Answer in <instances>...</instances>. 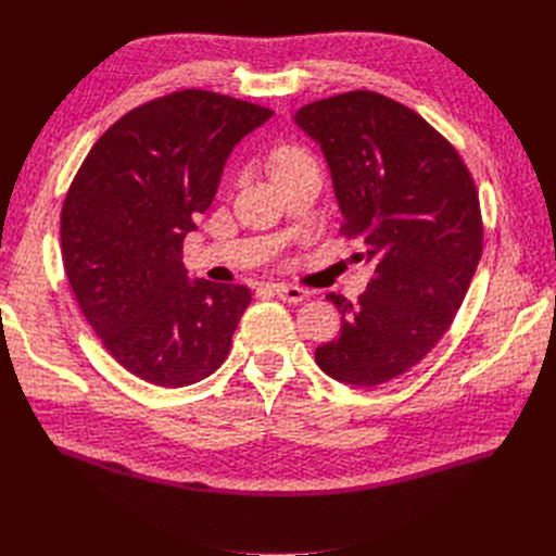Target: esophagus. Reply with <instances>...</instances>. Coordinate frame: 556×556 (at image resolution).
I'll list each match as a JSON object with an SVG mask.
<instances>
[{"mask_svg": "<svg viewBox=\"0 0 556 556\" xmlns=\"http://www.w3.org/2000/svg\"><path fill=\"white\" fill-rule=\"evenodd\" d=\"M274 292H276L282 301H290V304H301V301L308 299V290L299 288V285H288V282L274 285Z\"/></svg>", "mask_w": 556, "mask_h": 556, "instance_id": "obj_1", "label": "esophagus"}]
</instances>
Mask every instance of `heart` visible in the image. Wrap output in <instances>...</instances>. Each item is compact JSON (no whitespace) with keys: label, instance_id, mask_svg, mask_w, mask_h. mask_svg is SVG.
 Returning <instances> with one entry per match:
<instances>
[{"label":"heart","instance_id":"heart-1","mask_svg":"<svg viewBox=\"0 0 556 556\" xmlns=\"http://www.w3.org/2000/svg\"><path fill=\"white\" fill-rule=\"evenodd\" d=\"M306 162H311V157H308V153H306L304 148L290 146V143L288 146H280V148L274 150V155H271V174L276 178L282 172H290V169H294V166L306 164Z\"/></svg>","mask_w":556,"mask_h":556}]
</instances>
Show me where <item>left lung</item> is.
Here are the masks:
<instances>
[{"instance_id": "8db88e82", "label": "left lung", "mask_w": 556, "mask_h": 556, "mask_svg": "<svg viewBox=\"0 0 556 556\" xmlns=\"http://www.w3.org/2000/svg\"><path fill=\"white\" fill-rule=\"evenodd\" d=\"M296 125L323 148L343 213L374 276L343 315L341 336L315 350L327 376L376 387L406 374L443 339L482 255V213L462 155L422 115L374 90L301 106Z\"/></svg>"}]
</instances>
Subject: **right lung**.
I'll list each match as a JSON object with an SVG mask.
<instances>
[{
	"instance_id": "1",
	"label": "right lung",
	"mask_w": 556,
	"mask_h": 556,
	"mask_svg": "<svg viewBox=\"0 0 556 556\" xmlns=\"http://www.w3.org/2000/svg\"><path fill=\"white\" fill-rule=\"evenodd\" d=\"M271 113L192 88L150 99L99 137L64 197L66 280L109 355L150 384H194L229 355L252 294L188 280L182 241L231 148Z\"/></svg>"
}]
</instances>
